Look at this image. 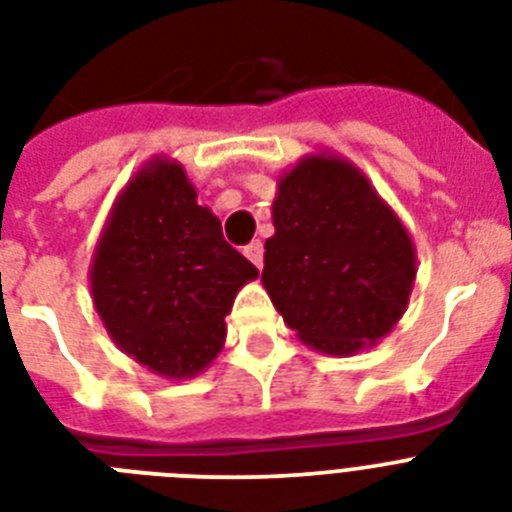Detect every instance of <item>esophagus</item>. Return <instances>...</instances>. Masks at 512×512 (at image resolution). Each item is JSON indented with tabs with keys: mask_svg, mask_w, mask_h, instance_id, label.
<instances>
[{
	"mask_svg": "<svg viewBox=\"0 0 512 512\" xmlns=\"http://www.w3.org/2000/svg\"><path fill=\"white\" fill-rule=\"evenodd\" d=\"M246 256H248V261L256 266V269H261V266H264V246H261V240H253V243H248Z\"/></svg>",
	"mask_w": 512,
	"mask_h": 512,
	"instance_id": "obj_1",
	"label": "esophagus"
}]
</instances>
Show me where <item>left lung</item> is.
<instances>
[{"mask_svg": "<svg viewBox=\"0 0 512 512\" xmlns=\"http://www.w3.org/2000/svg\"><path fill=\"white\" fill-rule=\"evenodd\" d=\"M264 243V282L303 345L353 356L377 345L405 314L416 248L369 177L319 151L282 172Z\"/></svg>", "mask_w": 512, "mask_h": 512, "instance_id": "left-lung-1", "label": "left lung"}]
</instances>
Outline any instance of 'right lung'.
Returning <instances> with one entry per match:
<instances>
[{
  "instance_id": "add662e5",
  "label": "right lung",
  "mask_w": 512,
  "mask_h": 512,
  "mask_svg": "<svg viewBox=\"0 0 512 512\" xmlns=\"http://www.w3.org/2000/svg\"><path fill=\"white\" fill-rule=\"evenodd\" d=\"M196 196L183 164L149 159L114 198L88 269L114 345L167 379L196 377L219 356L235 295L259 277Z\"/></svg>"
}]
</instances>
